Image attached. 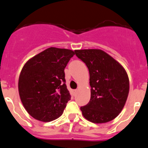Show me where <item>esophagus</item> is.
<instances>
[{
  "instance_id": "esophagus-1",
  "label": "esophagus",
  "mask_w": 148,
  "mask_h": 148,
  "mask_svg": "<svg viewBox=\"0 0 148 148\" xmlns=\"http://www.w3.org/2000/svg\"><path fill=\"white\" fill-rule=\"evenodd\" d=\"M77 92H78V90H73V93H74V95H76Z\"/></svg>"
}]
</instances>
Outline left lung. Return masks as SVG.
Instances as JSON below:
<instances>
[{
    "label": "left lung",
    "instance_id": "obj_1",
    "mask_svg": "<svg viewBox=\"0 0 148 148\" xmlns=\"http://www.w3.org/2000/svg\"><path fill=\"white\" fill-rule=\"evenodd\" d=\"M75 53L90 73L91 95L88 104L81 107L82 115L96 124L112 121L121 113L127 99L130 84L126 70L101 49H77Z\"/></svg>",
    "mask_w": 148,
    "mask_h": 148
}]
</instances>
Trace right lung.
I'll return each mask as SVG.
<instances>
[{"label":"right lung","mask_w":148,"mask_h":148,"mask_svg":"<svg viewBox=\"0 0 148 148\" xmlns=\"http://www.w3.org/2000/svg\"><path fill=\"white\" fill-rule=\"evenodd\" d=\"M71 49L49 47L27 61L18 79V92L27 113L35 119L51 121L62 115L70 100L64 69L75 55Z\"/></svg>","instance_id":"right-lung-1"}]
</instances>
